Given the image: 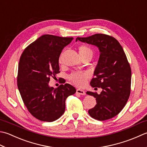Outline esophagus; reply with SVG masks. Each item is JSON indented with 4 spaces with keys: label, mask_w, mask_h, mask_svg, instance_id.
I'll list each match as a JSON object with an SVG mask.
<instances>
[{
    "label": "esophagus",
    "mask_w": 147,
    "mask_h": 147,
    "mask_svg": "<svg viewBox=\"0 0 147 147\" xmlns=\"http://www.w3.org/2000/svg\"><path fill=\"white\" fill-rule=\"evenodd\" d=\"M76 93L80 94V95H85L86 94L85 92L83 90H82V89H77Z\"/></svg>",
    "instance_id": "34e87169"
}]
</instances>
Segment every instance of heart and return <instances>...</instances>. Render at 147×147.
I'll list each match as a JSON object with an SVG mask.
<instances>
[{"mask_svg": "<svg viewBox=\"0 0 147 147\" xmlns=\"http://www.w3.org/2000/svg\"><path fill=\"white\" fill-rule=\"evenodd\" d=\"M79 53L80 56L90 55L92 57L93 51L90 48L87 46L83 45L79 47ZM62 56L60 57L59 61L61 62ZM88 77V74L87 73H82V72H76L74 73L71 75V80L74 84L78 87H83L85 84L86 81Z\"/></svg>", "mask_w": 147, "mask_h": 147, "instance_id": "heart-1", "label": "heart"}]
</instances>
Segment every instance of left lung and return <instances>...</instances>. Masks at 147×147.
I'll return each instance as SVG.
<instances>
[{
	"mask_svg": "<svg viewBox=\"0 0 147 147\" xmlns=\"http://www.w3.org/2000/svg\"><path fill=\"white\" fill-rule=\"evenodd\" d=\"M77 41L97 47L100 54L90 85L102 90L100 94L87 92L97 102L88 113L96 120L111 119L122 111L130 96L131 70L124 51L117 39L105 34L77 37Z\"/></svg>",
	"mask_w": 147,
	"mask_h": 147,
	"instance_id": "1",
	"label": "left lung"
}]
</instances>
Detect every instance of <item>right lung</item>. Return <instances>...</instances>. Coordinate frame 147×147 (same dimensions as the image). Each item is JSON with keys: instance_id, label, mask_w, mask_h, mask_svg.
I'll return each mask as SVG.
<instances>
[{"instance_id": "right-lung-1", "label": "right lung", "mask_w": 147, "mask_h": 147, "mask_svg": "<svg viewBox=\"0 0 147 147\" xmlns=\"http://www.w3.org/2000/svg\"><path fill=\"white\" fill-rule=\"evenodd\" d=\"M73 37L43 35L26 48L20 59L18 88L28 111L41 121L53 122L64 114L65 99L76 92L68 83L49 86L50 77L60 73L62 51Z\"/></svg>"}]
</instances>
